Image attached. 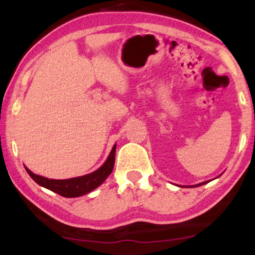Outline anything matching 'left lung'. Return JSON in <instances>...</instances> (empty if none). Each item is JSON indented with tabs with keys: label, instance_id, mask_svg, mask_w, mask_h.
Segmentation results:
<instances>
[{
	"label": "left lung",
	"instance_id": "1",
	"mask_svg": "<svg viewBox=\"0 0 255 255\" xmlns=\"http://www.w3.org/2000/svg\"><path fill=\"white\" fill-rule=\"evenodd\" d=\"M205 183H208V181H205V182H202V183H198V184H195V186H189V187H200V186H202V184H205Z\"/></svg>",
	"mask_w": 255,
	"mask_h": 255
}]
</instances>
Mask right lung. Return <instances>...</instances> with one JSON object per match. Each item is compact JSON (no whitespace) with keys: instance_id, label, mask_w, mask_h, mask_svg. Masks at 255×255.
<instances>
[{"instance_id":"1","label":"right lung","mask_w":255,"mask_h":255,"mask_svg":"<svg viewBox=\"0 0 255 255\" xmlns=\"http://www.w3.org/2000/svg\"><path fill=\"white\" fill-rule=\"evenodd\" d=\"M115 154H116V145H114L106 162L99 169H96L95 172L90 174H87V175L73 177V179L67 180L47 179V177L37 175V174L32 173L26 167L25 169L27 174L34 180V182H37L39 186L54 191V193L61 195L64 197H79L96 189L97 187L101 186L106 181L107 177L110 175L114 169Z\"/></svg>"}]
</instances>
